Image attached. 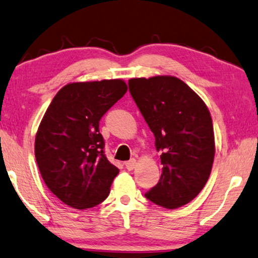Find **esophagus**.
Wrapping results in <instances>:
<instances>
[{
  "label": "esophagus",
  "instance_id": "esophagus-1",
  "mask_svg": "<svg viewBox=\"0 0 258 258\" xmlns=\"http://www.w3.org/2000/svg\"><path fill=\"white\" fill-rule=\"evenodd\" d=\"M136 164H137V162H136L135 158H132V160L128 161L125 163V168L128 169V170H133V169H135Z\"/></svg>",
  "mask_w": 258,
  "mask_h": 258
}]
</instances>
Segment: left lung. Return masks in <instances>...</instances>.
Listing matches in <instances>:
<instances>
[{"instance_id": "left-lung-1", "label": "left lung", "mask_w": 258, "mask_h": 258, "mask_svg": "<svg viewBox=\"0 0 258 258\" xmlns=\"http://www.w3.org/2000/svg\"><path fill=\"white\" fill-rule=\"evenodd\" d=\"M129 90L162 151L161 178L146 195L165 209L189 203L209 178L215 157L210 111L202 98L175 76L134 77Z\"/></svg>"}]
</instances>
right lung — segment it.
Instances as JSON below:
<instances>
[{"label": "right lung", "mask_w": 258, "mask_h": 258, "mask_svg": "<svg viewBox=\"0 0 258 258\" xmlns=\"http://www.w3.org/2000/svg\"><path fill=\"white\" fill-rule=\"evenodd\" d=\"M128 90L121 79L68 83L49 104L35 136V157L49 190L75 209L107 199L118 169L103 153L98 122Z\"/></svg>", "instance_id": "obj_1"}]
</instances>
